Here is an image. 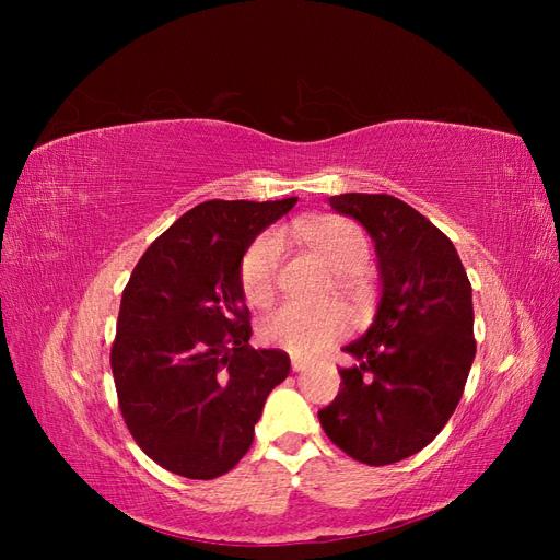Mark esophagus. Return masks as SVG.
Returning a JSON list of instances; mask_svg holds the SVG:
<instances>
[{
	"instance_id": "34e87169",
	"label": "esophagus",
	"mask_w": 560,
	"mask_h": 560,
	"mask_svg": "<svg viewBox=\"0 0 560 560\" xmlns=\"http://www.w3.org/2000/svg\"><path fill=\"white\" fill-rule=\"evenodd\" d=\"M292 369H294V371H303V369H306V360H301V358H292Z\"/></svg>"
}]
</instances>
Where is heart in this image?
Instances as JSON below:
<instances>
[{
    "mask_svg": "<svg viewBox=\"0 0 560 560\" xmlns=\"http://www.w3.org/2000/svg\"><path fill=\"white\" fill-rule=\"evenodd\" d=\"M311 249L336 273L352 276L371 259L366 233L346 217H327L299 226ZM284 254V241L278 231H266L254 241L241 259V287L254 306H261L276 292ZM350 329V313L341 303L327 306H301L282 303L259 322V338L266 346L280 348L296 358H311L329 348Z\"/></svg>",
    "mask_w": 560,
    "mask_h": 560,
    "instance_id": "heart-1",
    "label": "heart"
}]
</instances>
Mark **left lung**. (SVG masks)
<instances>
[{"mask_svg":"<svg viewBox=\"0 0 560 560\" xmlns=\"http://www.w3.org/2000/svg\"><path fill=\"white\" fill-rule=\"evenodd\" d=\"M329 206L369 231L381 270L371 327L343 350L341 389L317 411L331 442L371 467L425 448L453 416L477 354L471 284L428 217L387 194H341Z\"/></svg>","mask_w":560,"mask_h":560,"instance_id":"1","label":"left lung"}]
</instances>
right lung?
<instances>
[{
    "label": "right lung",
    "instance_id": "obj_1",
    "mask_svg": "<svg viewBox=\"0 0 560 560\" xmlns=\"http://www.w3.org/2000/svg\"><path fill=\"white\" fill-rule=\"evenodd\" d=\"M296 198L206 200L147 247L121 296L112 374L138 446L186 479L241 463L290 354L249 346L241 259Z\"/></svg>",
    "mask_w": 560,
    "mask_h": 560
}]
</instances>
